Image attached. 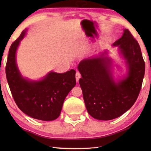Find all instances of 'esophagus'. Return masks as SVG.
I'll return each instance as SVG.
<instances>
[{
  "label": "esophagus",
  "instance_id": "1",
  "mask_svg": "<svg viewBox=\"0 0 151 151\" xmlns=\"http://www.w3.org/2000/svg\"><path fill=\"white\" fill-rule=\"evenodd\" d=\"M75 76H76V82H78V81H79V79L81 78V73H80L78 71H76Z\"/></svg>",
  "mask_w": 151,
  "mask_h": 151
}]
</instances>
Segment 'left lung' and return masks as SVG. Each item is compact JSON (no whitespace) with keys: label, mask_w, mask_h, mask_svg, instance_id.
Segmentation results:
<instances>
[{"label":"left lung","mask_w":151,"mask_h":151,"mask_svg":"<svg viewBox=\"0 0 151 151\" xmlns=\"http://www.w3.org/2000/svg\"><path fill=\"white\" fill-rule=\"evenodd\" d=\"M123 31L113 44L118 47L128 69L123 78L115 81L111 71L112 61L105 56L106 51L82 60L78 65L86 107L96 119L108 121L121 116L135 103L142 88L145 64L140 47L129 30Z\"/></svg>","instance_id":"8db88e82"}]
</instances>
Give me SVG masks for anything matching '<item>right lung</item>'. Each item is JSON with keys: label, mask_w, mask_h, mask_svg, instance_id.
Here are the masks:
<instances>
[{"label": "right lung", "mask_w": 151, "mask_h": 151, "mask_svg": "<svg viewBox=\"0 0 151 151\" xmlns=\"http://www.w3.org/2000/svg\"><path fill=\"white\" fill-rule=\"evenodd\" d=\"M27 32L22 31L9 48L6 78L15 103L23 113L36 119L53 121L60 116L64 100L76 85V71H50L40 81L24 78L17 65L16 52Z\"/></svg>", "instance_id": "add662e5"}]
</instances>
